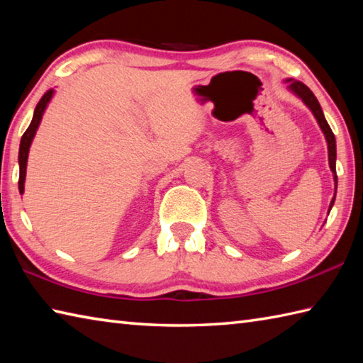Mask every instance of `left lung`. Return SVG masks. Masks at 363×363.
<instances>
[{"mask_svg":"<svg viewBox=\"0 0 363 363\" xmlns=\"http://www.w3.org/2000/svg\"><path fill=\"white\" fill-rule=\"evenodd\" d=\"M285 83L288 84V91L293 92L294 96L299 97L301 101L308 106V110L313 113V116L318 121L319 127H321V130H323L324 137H325V141H328L329 167H330V172L333 173V184H335V195H337V182H338V179H337V167H335V163H337V141H335V135H333L332 129H330L329 124H328V121H325L324 113L321 110V105H319L318 99L315 97L313 92L310 91V88L305 86V84L301 83V82L293 80V78H286ZM335 195H333L332 201L329 204V212L332 209L333 203H335Z\"/></svg>","mask_w":363,"mask_h":363,"instance_id":"8db88e82","label":"left lung"}]
</instances>
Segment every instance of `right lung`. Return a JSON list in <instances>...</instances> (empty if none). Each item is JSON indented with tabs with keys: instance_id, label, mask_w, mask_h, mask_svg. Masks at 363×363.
Wrapping results in <instances>:
<instances>
[{
	"instance_id": "1",
	"label": "right lung",
	"mask_w": 363,
	"mask_h": 363,
	"mask_svg": "<svg viewBox=\"0 0 363 363\" xmlns=\"http://www.w3.org/2000/svg\"><path fill=\"white\" fill-rule=\"evenodd\" d=\"M55 94V89H50L47 91L42 99L39 101V104L35 105L34 108V115L31 119V124L28 127L26 132L23 133V137L20 140V149H18V167H20V177H18V190L20 194L23 195L25 191V179H26V165H28V154H30V147L31 143L34 140V135L39 129V124L42 121V116H44V113L47 110V106L52 101V97Z\"/></svg>"
}]
</instances>
